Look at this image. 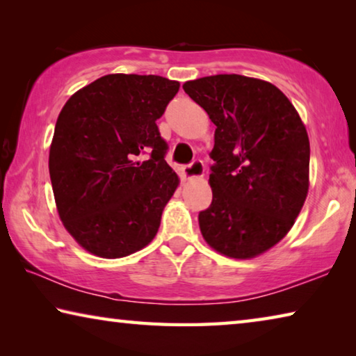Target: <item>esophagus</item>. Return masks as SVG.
<instances>
[{
	"label": "esophagus",
	"instance_id": "34e87169",
	"mask_svg": "<svg viewBox=\"0 0 356 356\" xmlns=\"http://www.w3.org/2000/svg\"><path fill=\"white\" fill-rule=\"evenodd\" d=\"M204 172H206V168H204V163L201 160H195L193 163L184 166L182 174L184 179H196V177H202Z\"/></svg>",
	"mask_w": 356,
	"mask_h": 356
}]
</instances>
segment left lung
Returning a JSON list of instances; mask_svg holds the SVG:
<instances>
[{
  "instance_id": "8db88e82",
  "label": "left lung",
  "mask_w": 356,
  "mask_h": 356,
  "mask_svg": "<svg viewBox=\"0 0 356 356\" xmlns=\"http://www.w3.org/2000/svg\"><path fill=\"white\" fill-rule=\"evenodd\" d=\"M184 91L216 125L209 177L212 204L200 213L210 248L252 259L293 226L309 190V138L275 84L237 74L197 78Z\"/></svg>"
}]
</instances>
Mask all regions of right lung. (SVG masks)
Listing matches in <instances>:
<instances>
[{"label":"right lung","instance_id":"add662e5","mask_svg":"<svg viewBox=\"0 0 356 356\" xmlns=\"http://www.w3.org/2000/svg\"><path fill=\"white\" fill-rule=\"evenodd\" d=\"M180 88L159 75L110 74L65 102L48 170L64 227L104 259L143 250L179 186L156 119Z\"/></svg>","mask_w":356,"mask_h":356}]
</instances>
